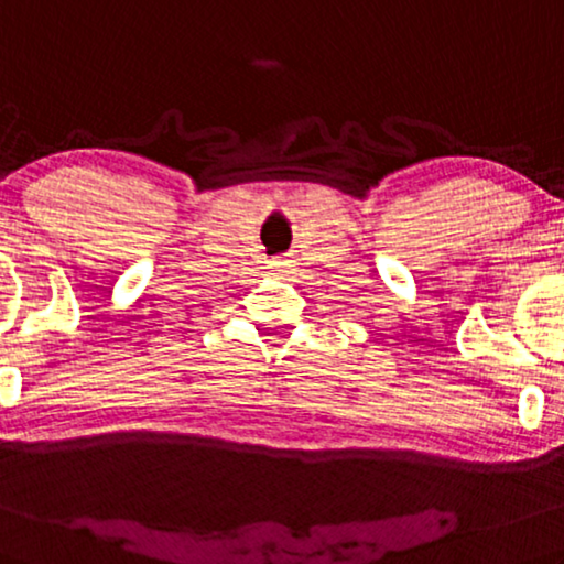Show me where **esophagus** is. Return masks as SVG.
<instances>
[{
    "mask_svg": "<svg viewBox=\"0 0 564 564\" xmlns=\"http://www.w3.org/2000/svg\"><path fill=\"white\" fill-rule=\"evenodd\" d=\"M292 259H276V261H272V264H269V269H272V274L276 276V280H290L292 276Z\"/></svg>",
    "mask_w": 564,
    "mask_h": 564,
    "instance_id": "obj_1",
    "label": "esophagus"
}]
</instances>
